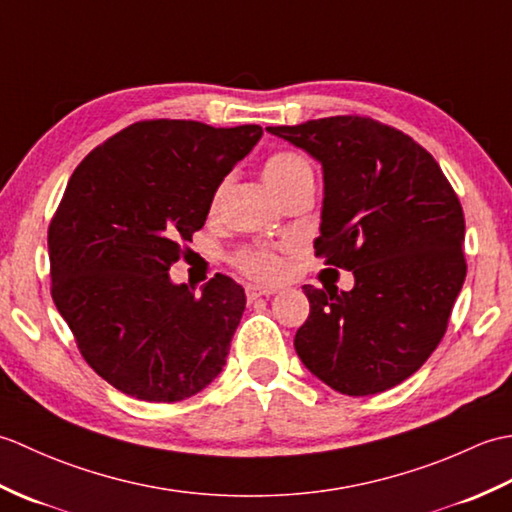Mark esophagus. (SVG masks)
<instances>
[{
    "instance_id": "1",
    "label": "esophagus",
    "mask_w": 512,
    "mask_h": 512,
    "mask_svg": "<svg viewBox=\"0 0 512 512\" xmlns=\"http://www.w3.org/2000/svg\"><path fill=\"white\" fill-rule=\"evenodd\" d=\"M275 295L273 288H262V286H246V299L248 301H255L259 297H270Z\"/></svg>"
}]
</instances>
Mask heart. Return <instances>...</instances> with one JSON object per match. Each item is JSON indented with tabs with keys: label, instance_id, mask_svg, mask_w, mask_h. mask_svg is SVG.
<instances>
[{
	"label": "heart",
	"instance_id": "b5f03b06",
	"mask_svg": "<svg viewBox=\"0 0 512 512\" xmlns=\"http://www.w3.org/2000/svg\"><path fill=\"white\" fill-rule=\"evenodd\" d=\"M312 176V167L308 160L295 154V151H277L270 156L264 165V178L268 187L277 195L290 189L303 178ZM231 262L237 270H242L246 277H253L259 281H273L281 275V257L273 248H242L231 257Z\"/></svg>",
	"mask_w": 512,
	"mask_h": 512
}]
</instances>
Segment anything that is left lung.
I'll return each mask as SVG.
<instances>
[{"instance_id": "obj_1", "label": "left lung", "mask_w": 512, "mask_h": 512, "mask_svg": "<svg viewBox=\"0 0 512 512\" xmlns=\"http://www.w3.org/2000/svg\"><path fill=\"white\" fill-rule=\"evenodd\" d=\"M323 167L314 255L354 273V288L303 286L310 317L295 350L347 396L396 387L447 332L464 277V213L427 149L400 129L347 114L266 127Z\"/></svg>"}]
</instances>
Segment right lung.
<instances>
[{
  "label": "right lung",
  "instance_id": "right-lung-1",
  "mask_svg": "<svg viewBox=\"0 0 512 512\" xmlns=\"http://www.w3.org/2000/svg\"><path fill=\"white\" fill-rule=\"evenodd\" d=\"M259 125L140 121L74 169L48 228L52 301L96 374L127 396L178 402L222 372L246 308L217 273L195 295L169 268Z\"/></svg>",
  "mask_w": 512,
  "mask_h": 512
}]
</instances>
